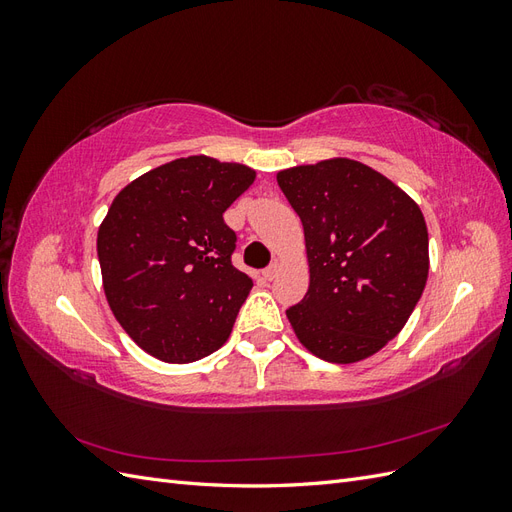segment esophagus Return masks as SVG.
Listing matches in <instances>:
<instances>
[{"instance_id":"obj_1","label":"esophagus","mask_w":512,"mask_h":512,"mask_svg":"<svg viewBox=\"0 0 512 512\" xmlns=\"http://www.w3.org/2000/svg\"><path fill=\"white\" fill-rule=\"evenodd\" d=\"M277 271H280V265H277V262H271V265L265 271H262V275H265V280L271 282L277 277Z\"/></svg>"}]
</instances>
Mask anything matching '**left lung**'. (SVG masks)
Returning a JSON list of instances; mask_svg holds the SVG:
<instances>
[{
    "mask_svg": "<svg viewBox=\"0 0 512 512\" xmlns=\"http://www.w3.org/2000/svg\"><path fill=\"white\" fill-rule=\"evenodd\" d=\"M303 222L309 288L286 309L299 342L322 361L356 363L404 329L429 273L421 209L356 160L333 158L277 173Z\"/></svg>",
    "mask_w": 512,
    "mask_h": 512,
    "instance_id": "1",
    "label": "left lung"
}]
</instances>
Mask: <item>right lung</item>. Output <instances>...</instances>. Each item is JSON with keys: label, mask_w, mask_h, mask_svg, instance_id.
Here are the masks:
<instances>
[{"label": "right lung", "mask_w": 512, "mask_h": 512, "mask_svg": "<svg viewBox=\"0 0 512 512\" xmlns=\"http://www.w3.org/2000/svg\"><path fill=\"white\" fill-rule=\"evenodd\" d=\"M252 168L179 158L128 183L98 230L106 301L126 333L164 363H192L232 331L252 280L232 267L237 235L224 211Z\"/></svg>", "instance_id": "obj_1"}]
</instances>
